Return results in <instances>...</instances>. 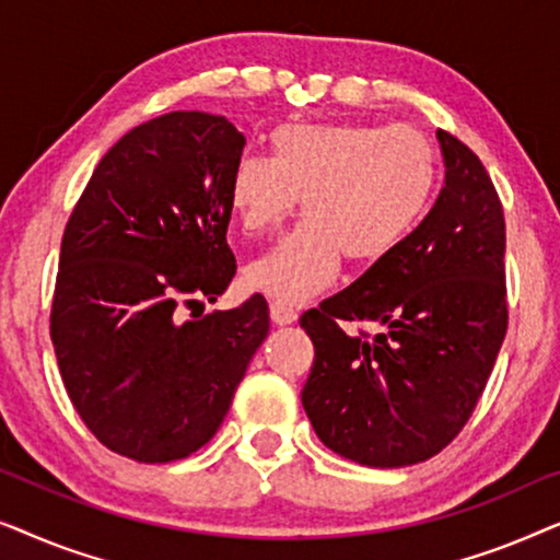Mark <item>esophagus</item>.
<instances>
[{
	"mask_svg": "<svg viewBox=\"0 0 560 560\" xmlns=\"http://www.w3.org/2000/svg\"><path fill=\"white\" fill-rule=\"evenodd\" d=\"M270 318H272V324H278V326H290V324H295V320H298V311L290 308V305L272 303L270 305Z\"/></svg>",
	"mask_w": 560,
	"mask_h": 560,
	"instance_id": "1",
	"label": "esophagus"
}]
</instances>
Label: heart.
Wrapping results in <instances>:
<instances>
[{"label":"heart","mask_w":560,"mask_h":560,"mask_svg":"<svg viewBox=\"0 0 560 560\" xmlns=\"http://www.w3.org/2000/svg\"><path fill=\"white\" fill-rule=\"evenodd\" d=\"M272 160L244 155L229 175V206L244 232L265 234L293 213L305 219L252 259L247 285L272 303L301 305L349 262H380L416 234L439 186L433 142L410 125H285Z\"/></svg>","instance_id":"b5f03b06"}]
</instances>
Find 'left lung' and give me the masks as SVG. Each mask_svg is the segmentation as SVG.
<instances>
[{"label":"left lung","mask_w":560,"mask_h":560,"mask_svg":"<svg viewBox=\"0 0 560 560\" xmlns=\"http://www.w3.org/2000/svg\"><path fill=\"white\" fill-rule=\"evenodd\" d=\"M446 186L416 234L305 311L316 347L301 400L351 462L397 469L446 448L471 418L508 334L504 213L481 160L439 129ZM343 319L377 323L349 337Z\"/></svg>","instance_id":"8db88e82"}]
</instances>
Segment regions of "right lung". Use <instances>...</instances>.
I'll use <instances>...</instances> for the list:
<instances>
[{
    "mask_svg": "<svg viewBox=\"0 0 560 560\" xmlns=\"http://www.w3.org/2000/svg\"><path fill=\"white\" fill-rule=\"evenodd\" d=\"M242 150L217 114L144 121L102 158L66 224L50 311L58 370L89 431L132 462L209 443L270 331L262 295L232 311L201 303L236 272L229 175Z\"/></svg>",
    "mask_w": 560,
    "mask_h": 560,
    "instance_id": "right-lung-1",
    "label": "right lung"
}]
</instances>
